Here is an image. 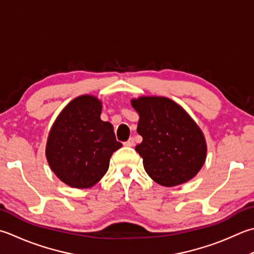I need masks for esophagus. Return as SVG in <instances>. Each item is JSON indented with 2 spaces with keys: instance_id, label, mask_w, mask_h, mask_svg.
Returning a JSON list of instances; mask_svg holds the SVG:
<instances>
[{
  "instance_id": "34e87169",
  "label": "esophagus",
  "mask_w": 254,
  "mask_h": 254,
  "mask_svg": "<svg viewBox=\"0 0 254 254\" xmlns=\"http://www.w3.org/2000/svg\"><path fill=\"white\" fill-rule=\"evenodd\" d=\"M124 146H128V147H132L134 146V138L133 137H130L127 142H124Z\"/></svg>"
}]
</instances>
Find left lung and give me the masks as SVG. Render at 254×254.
Returning a JSON list of instances; mask_svg holds the SVG:
<instances>
[{"instance_id":"1","label":"left lung","mask_w":254,"mask_h":254,"mask_svg":"<svg viewBox=\"0 0 254 254\" xmlns=\"http://www.w3.org/2000/svg\"><path fill=\"white\" fill-rule=\"evenodd\" d=\"M140 116L135 146L154 182L173 187L190 181L206 161L207 145L199 127L184 109L165 97L133 99Z\"/></svg>"}]
</instances>
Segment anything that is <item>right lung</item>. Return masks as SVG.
Wrapping results in <instances>:
<instances>
[{"instance_id": "1", "label": "right lung", "mask_w": 254, "mask_h": 254, "mask_svg": "<svg viewBox=\"0 0 254 254\" xmlns=\"http://www.w3.org/2000/svg\"><path fill=\"white\" fill-rule=\"evenodd\" d=\"M101 101L80 96L69 102L55 121L46 157L56 176L73 188H89L107 173L110 157L122 146L110 122L100 119Z\"/></svg>"}]
</instances>
